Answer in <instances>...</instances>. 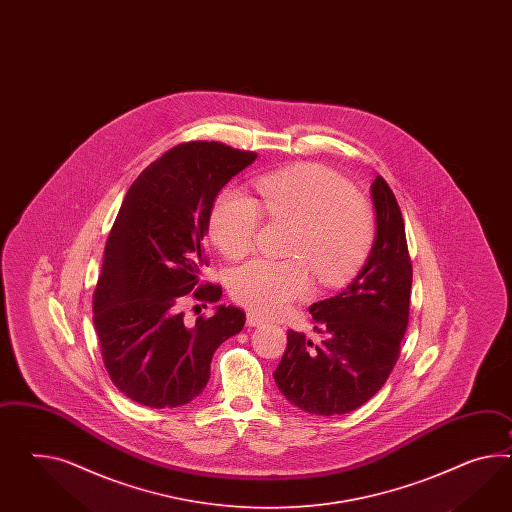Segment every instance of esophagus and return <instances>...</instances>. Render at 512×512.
I'll use <instances>...</instances> for the list:
<instances>
[{
	"instance_id": "34e87169",
	"label": "esophagus",
	"mask_w": 512,
	"mask_h": 512,
	"mask_svg": "<svg viewBox=\"0 0 512 512\" xmlns=\"http://www.w3.org/2000/svg\"><path fill=\"white\" fill-rule=\"evenodd\" d=\"M264 318L261 315H257V313H253V311H248V326H261L263 324Z\"/></svg>"
}]
</instances>
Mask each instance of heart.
I'll use <instances>...</instances> for the list:
<instances>
[{"label":"heart","instance_id":"b5f03b06","mask_svg":"<svg viewBox=\"0 0 512 512\" xmlns=\"http://www.w3.org/2000/svg\"><path fill=\"white\" fill-rule=\"evenodd\" d=\"M259 199L227 190L210 214V235L229 259L255 248L263 214L292 223L291 259H255L236 268L229 289L238 304L277 315L311 291V270L322 285H339L354 274L373 246L374 212L348 180L315 164L289 167L255 182Z\"/></svg>","mask_w":512,"mask_h":512}]
</instances>
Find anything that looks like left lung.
Segmentation results:
<instances>
[{
	"instance_id": "1",
	"label": "left lung",
	"mask_w": 512,
	"mask_h": 512,
	"mask_svg": "<svg viewBox=\"0 0 512 512\" xmlns=\"http://www.w3.org/2000/svg\"><path fill=\"white\" fill-rule=\"evenodd\" d=\"M376 238L360 274L343 291L309 307L320 343L287 333L274 380L287 401L317 415L348 414L386 384L401 356L410 317L412 261L395 194L373 182Z\"/></svg>"
}]
</instances>
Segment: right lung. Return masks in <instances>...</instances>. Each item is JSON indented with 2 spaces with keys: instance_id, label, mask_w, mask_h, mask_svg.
I'll return each instance as SVG.
<instances>
[{
  "instance_id": "obj_1",
  "label": "right lung",
  "mask_w": 512,
  "mask_h": 512,
  "mask_svg": "<svg viewBox=\"0 0 512 512\" xmlns=\"http://www.w3.org/2000/svg\"><path fill=\"white\" fill-rule=\"evenodd\" d=\"M255 158L220 141H186L126 192L106 242L93 324L104 367L128 399L151 408L192 401L207 386L216 348L244 328L246 315L233 305L190 322L182 304L220 300V285L201 281L203 238L216 195Z\"/></svg>"
}]
</instances>
